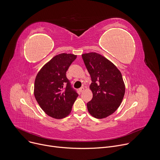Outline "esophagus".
Instances as JSON below:
<instances>
[{
  "label": "esophagus",
  "mask_w": 160,
  "mask_h": 160,
  "mask_svg": "<svg viewBox=\"0 0 160 160\" xmlns=\"http://www.w3.org/2000/svg\"><path fill=\"white\" fill-rule=\"evenodd\" d=\"M84 90H85V88H84V87H81V88H79V92H83V91H84Z\"/></svg>",
  "instance_id": "1"
}]
</instances>
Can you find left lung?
I'll use <instances>...</instances> for the list:
<instances>
[{
    "mask_svg": "<svg viewBox=\"0 0 160 160\" xmlns=\"http://www.w3.org/2000/svg\"><path fill=\"white\" fill-rule=\"evenodd\" d=\"M82 56L92 80L90 88L93 98L87 103L88 111L96 118H106L118 108L123 99L125 86L122 73L99 54L90 52Z\"/></svg>",
    "mask_w": 160,
    "mask_h": 160,
    "instance_id": "1",
    "label": "left lung"
}]
</instances>
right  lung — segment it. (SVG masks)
I'll return each mask as SVG.
<instances>
[{"mask_svg": "<svg viewBox=\"0 0 160 160\" xmlns=\"http://www.w3.org/2000/svg\"><path fill=\"white\" fill-rule=\"evenodd\" d=\"M77 56L62 53L54 56L37 73L34 96L42 110L56 119L66 117L78 94L72 87L66 73Z\"/></svg>", "mask_w": 160, "mask_h": 160, "instance_id": "add662e5", "label": "right lung"}]
</instances>
